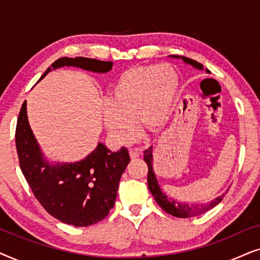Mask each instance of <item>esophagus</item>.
I'll list each match as a JSON object with an SVG mask.
<instances>
[{
  "label": "esophagus",
  "mask_w": 260,
  "mask_h": 260,
  "mask_svg": "<svg viewBox=\"0 0 260 260\" xmlns=\"http://www.w3.org/2000/svg\"><path fill=\"white\" fill-rule=\"evenodd\" d=\"M130 157L131 158H137V157H140L141 156V149H138V148H131L130 149Z\"/></svg>",
  "instance_id": "1"
}]
</instances>
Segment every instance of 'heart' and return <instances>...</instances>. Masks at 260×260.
Instances as JSON below:
<instances>
[{
    "label": "heart",
    "mask_w": 260,
    "mask_h": 260,
    "mask_svg": "<svg viewBox=\"0 0 260 260\" xmlns=\"http://www.w3.org/2000/svg\"><path fill=\"white\" fill-rule=\"evenodd\" d=\"M179 84L176 71L167 63L137 66L123 72L102 108L103 122L110 136L119 144L133 142L138 134L136 118L150 133L165 127Z\"/></svg>",
    "instance_id": "heart-1"
}]
</instances>
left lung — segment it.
<instances>
[{"label":"left lung","instance_id":"1","mask_svg":"<svg viewBox=\"0 0 260 260\" xmlns=\"http://www.w3.org/2000/svg\"><path fill=\"white\" fill-rule=\"evenodd\" d=\"M176 56V58H179L177 55H174ZM182 60L184 62L187 63H190L191 66L197 67L199 70H202L204 69V66H202V63L195 61L193 59H189L187 58V56H182ZM209 72V71H207ZM144 161L147 162L148 165V187H149V190L151 191L152 197L155 198V200L157 204L159 205V207H161L163 211L169 213L170 215H174V216H177V218H190V216H194V215H200L202 213L209 211V209H212L214 206H216L219 204L220 201L222 200L223 197H225V194L227 193V190L225 194L220 195L216 199H214L212 202H209V204H206V205H189V204H182V202H177L175 200H173V199H170L167 197L165 193H162L161 188H159L158 183H157V180H156V176L154 174V170H152V148H148L147 150H144Z\"/></svg>","mask_w":260,"mask_h":260}]
</instances>
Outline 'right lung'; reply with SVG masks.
Listing matches in <instances>:
<instances>
[{
	"label": "right lung",
	"instance_id": "obj_1",
	"mask_svg": "<svg viewBox=\"0 0 260 260\" xmlns=\"http://www.w3.org/2000/svg\"><path fill=\"white\" fill-rule=\"evenodd\" d=\"M61 66L104 73L112 69V61L63 56L53 62L40 79ZM26 105L24 101L17 117L15 143L20 168L34 197L46 212L67 225L85 227L105 219L115 206L120 176L130 162L127 149L112 152L99 143L83 161L49 166L31 133Z\"/></svg>",
	"mask_w": 260,
	"mask_h": 260
}]
</instances>
